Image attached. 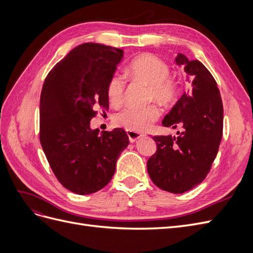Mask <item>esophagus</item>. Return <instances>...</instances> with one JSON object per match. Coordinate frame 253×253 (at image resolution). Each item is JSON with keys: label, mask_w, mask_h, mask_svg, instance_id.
Segmentation results:
<instances>
[{"label": "esophagus", "mask_w": 253, "mask_h": 253, "mask_svg": "<svg viewBox=\"0 0 253 253\" xmlns=\"http://www.w3.org/2000/svg\"><path fill=\"white\" fill-rule=\"evenodd\" d=\"M126 134H127L128 139H129V141H131V142H135V141H137L138 139L142 138V137L144 136L143 134H140L138 132H134V131H126Z\"/></svg>", "instance_id": "34e87169"}]
</instances>
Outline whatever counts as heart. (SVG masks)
I'll return each mask as SVG.
<instances>
[{"label": "heart", "instance_id": "heart-1", "mask_svg": "<svg viewBox=\"0 0 253 253\" xmlns=\"http://www.w3.org/2000/svg\"><path fill=\"white\" fill-rule=\"evenodd\" d=\"M127 74L132 78L142 81L149 86L148 99L162 104L172 103L178 94V85L169 77L170 67L163 59L153 53H142L131 61ZM126 82L119 75H114L108 84V98L112 104H118L124 97ZM160 116L155 104L143 108L126 106L114 116V124L127 131L144 132Z\"/></svg>", "mask_w": 253, "mask_h": 253}]
</instances>
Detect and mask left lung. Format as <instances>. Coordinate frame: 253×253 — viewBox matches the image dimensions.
Instances as JSON below:
<instances>
[{
    "mask_svg": "<svg viewBox=\"0 0 253 253\" xmlns=\"http://www.w3.org/2000/svg\"><path fill=\"white\" fill-rule=\"evenodd\" d=\"M187 75L189 87L168 113L164 126H180L177 136H154L157 151L147 163L155 185L180 194L206 178L216 157L223 136L224 109L217 84L198 60L178 53L175 58Z\"/></svg>",
    "mask_w": 253,
    "mask_h": 253,
    "instance_id": "left-lung-1",
    "label": "left lung"
}]
</instances>
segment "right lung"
<instances>
[{"label": "right lung", "mask_w": 253, "mask_h": 253, "mask_svg": "<svg viewBox=\"0 0 253 253\" xmlns=\"http://www.w3.org/2000/svg\"><path fill=\"white\" fill-rule=\"evenodd\" d=\"M124 50L83 43L53 66L40 98V142L53 174L74 193L105 187L128 144L122 128H90L97 111L109 110L108 84Z\"/></svg>", "instance_id": "obj_1"}]
</instances>
